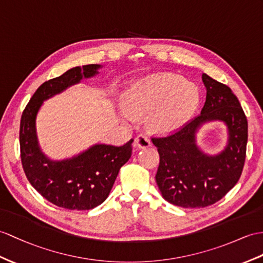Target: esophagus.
Returning a JSON list of instances; mask_svg holds the SVG:
<instances>
[{
    "label": "esophagus",
    "mask_w": 263,
    "mask_h": 263,
    "mask_svg": "<svg viewBox=\"0 0 263 263\" xmlns=\"http://www.w3.org/2000/svg\"><path fill=\"white\" fill-rule=\"evenodd\" d=\"M151 146V140L147 138L143 134H140L135 139H134V148L135 149H143Z\"/></svg>",
    "instance_id": "1"
}]
</instances>
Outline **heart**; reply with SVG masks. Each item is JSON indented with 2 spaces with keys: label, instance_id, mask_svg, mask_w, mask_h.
Returning <instances> with one entry per match:
<instances>
[{
  "label": "heart",
  "instance_id": "obj_1",
  "mask_svg": "<svg viewBox=\"0 0 263 263\" xmlns=\"http://www.w3.org/2000/svg\"><path fill=\"white\" fill-rule=\"evenodd\" d=\"M126 108L119 115L134 123L136 116H149L148 125L156 133L177 130L192 118L200 104V92L182 77L162 73L134 82L124 93Z\"/></svg>",
  "mask_w": 263,
  "mask_h": 263
}]
</instances>
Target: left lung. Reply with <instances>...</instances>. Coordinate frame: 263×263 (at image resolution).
<instances>
[{"label":"left lung","mask_w":263,"mask_h":263,"mask_svg":"<svg viewBox=\"0 0 263 263\" xmlns=\"http://www.w3.org/2000/svg\"><path fill=\"white\" fill-rule=\"evenodd\" d=\"M206 99L200 116L173 135L152 138L159 154L155 176L166 201L176 206L197 209L220 201L242 174L248 142V121L231 89L202 74ZM210 121H222L228 130V143L215 156L198 147L196 134Z\"/></svg>","instance_id":"1"}]
</instances>
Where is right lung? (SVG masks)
Returning a JSON list of instances; mask_svg holds the SVG:
<instances>
[{"label": "right lung", "instance_id": "obj_1", "mask_svg": "<svg viewBox=\"0 0 263 263\" xmlns=\"http://www.w3.org/2000/svg\"><path fill=\"white\" fill-rule=\"evenodd\" d=\"M101 65L69 69L36 89L21 117L20 147L23 170L39 193L54 205L68 210H91L109 195L121 166L132 156L134 139L123 146L95 144L71 158L54 161L41 149L36 116L43 101L99 73Z\"/></svg>", "mask_w": 263, "mask_h": 263}]
</instances>
